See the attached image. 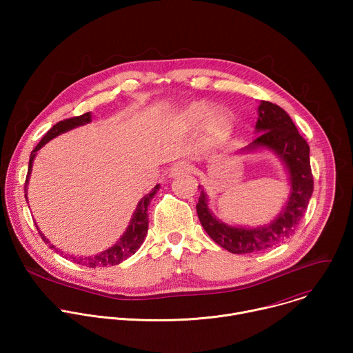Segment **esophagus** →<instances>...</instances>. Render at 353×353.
<instances>
[{
	"label": "esophagus",
	"mask_w": 353,
	"mask_h": 353,
	"mask_svg": "<svg viewBox=\"0 0 353 353\" xmlns=\"http://www.w3.org/2000/svg\"><path fill=\"white\" fill-rule=\"evenodd\" d=\"M191 170V165L187 162V161H179L177 163H174L170 169V176L172 177H176V176H180V174H184V173H188Z\"/></svg>",
	"instance_id": "obj_1"
}]
</instances>
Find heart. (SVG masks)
I'll return each mask as SVG.
<instances>
[{"mask_svg": "<svg viewBox=\"0 0 353 353\" xmlns=\"http://www.w3.org/2000/svg\"><path fill=\"white\" fill-rule=\"evenodd\" d=\"M179 119L184 125L190 128H196L203 124L205 138L214 145L226 142L232 137L234 128L233 117L230 113L226 110L211 112V106L205 102H194L188 105L181 112Z\"/></svg>", "mask_w": 353, "mask_h": 353, "instance_id": "b5f03b06", "label": "heart"}]
</instances>
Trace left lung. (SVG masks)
<instances>
[{"label": "left lung", "instance_id": "1", "mask_svg": "<svg viewBox=\"0 0 353 353\" xmlns=\"http://www.w3.org/2000/svg\"><path fill=\"white\" fill-rule=\"evenodd\" d=\"M257 138L240 152H254L267 149L279 158L289 180V196L282 211L274 221L257 228L232 226L216 218L208 205V195L203 185L196 204V214L208 236L233 254L257 253L271 248L296 230L303 218L313 194V174L310 168V148L293 124L289 114L279 106L261 100L259 120L256 123Z\"/></svg>", "mask_w": 353, "mask_h": 353}]
</instances>
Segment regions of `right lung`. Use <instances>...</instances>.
I'll list each match as a JSON object with an SVG mask.
<instances>
[{"label":"right lung","mask_w":353,"mask_h":353,"mask_svg":"<svg viewBox=\"0 0 353 353\" xmlns=\"http://www.w3.org/2000/svg\"><path fill=\"white\" fill-rule=\"evenodd\" d=\"M92 121V114L90 113H85L82 116L78 117H72V119H67L63 121H59L56 125H53V128H50L47 131V134L41 138V141L36 145V148L32 150L30 154V159H29V168H28V176H26V181H25V198L28 201V184H29V177L32 173V166H33V161L37 155V150L44 146L48 141H52L53 138H56L57 135L67 132L72 128H77L79 125H85L88 123ZM159 190V184H157L152 191L148 192L146 195H143L141 198V201L138 203L132 218L130 221V225L127 226L125 232L123 233V236L119 239V241L116 244H113L112 247H109L108 250L102 251L96 256H88V257H75V256H68L70 260H72L74 263L79 264V265H85L89 268H96V267H109V265H117L121 261L127 260L128 257H131L132 254L137 253V250L141 247V244L145 240V236L148 233V205L150 203V199L155 196V194ZM36 225V223H34ZM37 228V226H36ZM39 230V228H37ZM43 241L50 247L53 248L54 251L59 253V248L56 245H53L52 243L48 241V239L39 230ZM61 254H64L63 251H60Z\"/></svg>","instance_id":"obj_1"}]
</instances>
